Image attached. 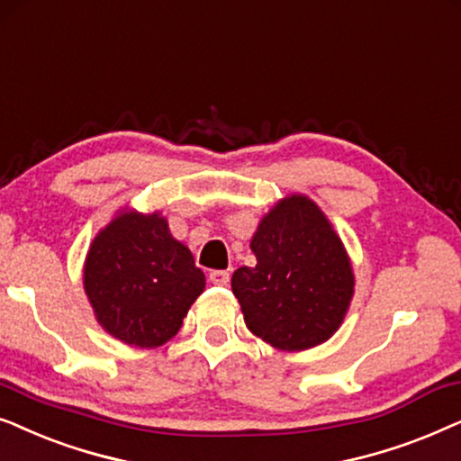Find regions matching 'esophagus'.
<instances>
[{"instance_id": "34e87169", "label": "esophagus", "mask_w": 461, "mask_h": 461, "mask_svg": "<svg viewBox=\"0 0 461 461\" xmlns=\"http://www.w3.org/2000/svg\"><path fill=\"white\" fill-rule=\"evenodd\" d=\"M208 280L217 286H227V282H230V272H225V269H212V272L208 274Z\"/></svg>"}]
</instances>
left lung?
<instances>
[{
  "instance_id": "1",
  "label": "left lung",
  "mask_w": 461,
  "mask_h": 461,
  "mask_svg": "<svg viewBox=\"0 0 461 461\" xmlns=\"http://www.w3.org/2000/svg\"><path fill=\"white\" fill-rule=\"evenodd\" d=\"M255 267L231 276L247 327L274 348L297 352L327 341L354 293L343 244L314 202H280L250 242Z\"/></svg>"
}]
</instances>
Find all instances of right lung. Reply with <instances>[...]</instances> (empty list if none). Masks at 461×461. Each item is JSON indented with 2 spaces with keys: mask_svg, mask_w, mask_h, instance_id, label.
<instances>
[{
  "mask_svg": "<svg viewBox=\"0 0 461 461\" xmlns=\"http://www.w3.org/2000/svg\"><path fill=\"white\" fill-rule=\"evenodd\" d=\"M204 274L167 221L126 212L92 242L84 286L98 322L120 341L158 348L181 329Z\"/></svg>",
  "mask_w": 461,
  "mask_h": 461,
  "instance_id": "right-lung-1",
  "label": "right lung"
}]
</instances>
